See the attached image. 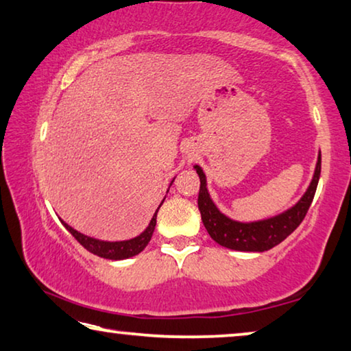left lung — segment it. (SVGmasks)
<instances>
[{"label": "left lung", "instance_id": "obj_1", "mask_svg": "<svg viewBox=\"0 0 351 351\" xmlns=\"http://www.w3.org/2000/svg\"><path fill=\"white\" fill-rule=\"evenodd\" d=\"M320 169L322 154H319V159H317L314 176L308 191L291 209L275 217H270V219L243 223V221L232 220L220 213L209 197L204 171L202 170V167L195 165V170L199 176L198 209L202 213V220L206 231L219 245L236 250V252H267V250L274 248L285 241L289 234H292L297 230V226L303 221L315 195Z\"/></svg>", "mask_w": 351, "mask_h": 351}]
</instances>
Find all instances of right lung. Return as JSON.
<instances>
[{
	"instance_id": "add662e5",
	"label": "right lung",
	"mask_w": 351,
	"mask_h": 351,
	"mask_svg": "<svg viewBox=\"0 0 351 351\" xmlns=\"http://www.w3.org/2000/svg\"><path fill=\"white\" fill-rule=\"evenodd\" d=\"M171 182H173V181H171ZM162 203L159 204V208L162 206ZM159 208L156 209V213L153 215L152 221H149V225L147 226V230L143 231L142 234H138L137 237L130 239V241H120V242L98 241V239H93V237L81 234V232H77L76 230H73V228H71L70 225H66L64 220H62V225L71 232V236H73L76 241L87 250V252H90V253L97 254V256H99V258H104V259L120 261V259L132 258V256L138 254L143 248L148 245L149 239H152V236H153V231H154V226H156V217H158Z\"/></svg>"
}]
</instances>
